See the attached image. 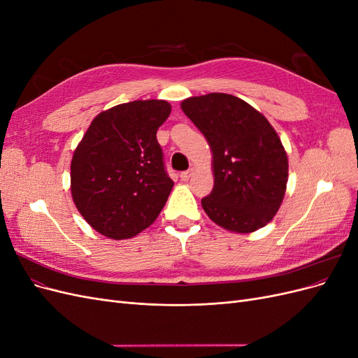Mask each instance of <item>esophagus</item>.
<instances>
[{
	"mask_svg": "<svg viewBox=\"0 0 358 358\" xmlns=\"http://www.w3.org/2000/svg\"><path fill=\"white\" fill-rule=\"evenodd\" d=\"M191 175H192V169H189V170H187V171H182V173H180V179H182V180H188V179L191 178Z\"/></svg>",
	"mask_w": 358,
	"mask_h": 358,
	"instance_id": "obj_1",
	"label": "esophagus"
}]
</instances>
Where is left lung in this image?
I'll use <instances>...</instances> for the list:
<instances>
[{"mask_svg":"<svg viewBox=\"0 0 358 358\" xmlns=\"http://www.w3.org/2000/svg\"><path fill=\"white\" fill-rule=\"evenodd\" d=\"M180 106L212 148L215 183L201 199L204 212L225 230L262 229L276 215L288 180L287 154L273 127L230 94L191 96Z\"/></svg>","mask_w":358,"mask_h":358,"instance_id":"8db88e82","label":"left lung"}]
</instances>
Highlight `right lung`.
Returning a JSON list of instances; mask_svg holds the SVG:
<instances>
[{"label": "right lung", "instance_id": "right-lung-1", "mask_svg": "<svg viewBox=\"0 0 358 358\" xmlns=\"http://www.w3.org/2000/svg\"><path fill=\"white\" fill-rule=\"evenodd\" d=\"M164 100L117 104L91 122L71 159V196L94 230L121 241L143 231L164 208L173 180L157 140Z\"/></svg>", "mask_w": 358, "mask_h": 358}]
</instances>
